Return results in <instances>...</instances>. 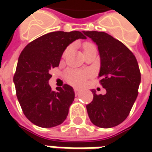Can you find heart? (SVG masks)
Masks as SVG:
<instances>
[{"instance_id":"obj_1","label":"heart","mask_w":152,"mask_h":152,"mask_svg":"<svg viewBox=\"0 0 152 152\" xmlns=\"http://www.w3.org/2000/svg\"><path fill=\"white\" fill-rule=\"evenodd\" d=\"M78 74H79V75H80V76H81V77H82V76H83V73H78Z\"/></svg>"}]
</instances>
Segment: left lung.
Returning <instances> with one entry per match:
<instances>
[{"instance_id":"left-lung-1","label":"left lung","mask_w":152,"mask_h":152,"mask_svg":"<svg viewBox=\"0 0 152 152\" xmlns=\"http://www.w3.org/2000/svg\"><path fill=\"white\" fill-rule=\"evenodd\" d=\"M78 33L46 34L27 45L18 57L13 77L17 97L27 118L39 127L52 128L67 118L74 91L61 80L50 87V70L59 66L63 51Z\"/></svg>"}]
</instances>
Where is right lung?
Wrapping results in <instances>:
<instances>
[{
    "label": "right lung",
    "instance_id": "add662e5",
    "mask_svg": "<svg viewBox=\"0 0 152 152\" xmlns=\"http://www.w3.org/2000/svg\"><path fill=\"white\" fill-rule=\"evenodd\" d=\"M87 36L98 45L99 77L105 89L92 91L94 97L86 106L87 113L93 124L113 128L124 122L130 113L138 96L140 72L135 56L123 43L104 32L92 31Z\"/></svg>",
    "mask_w": 152,
    "mask_h": 152
}]
</instances>
